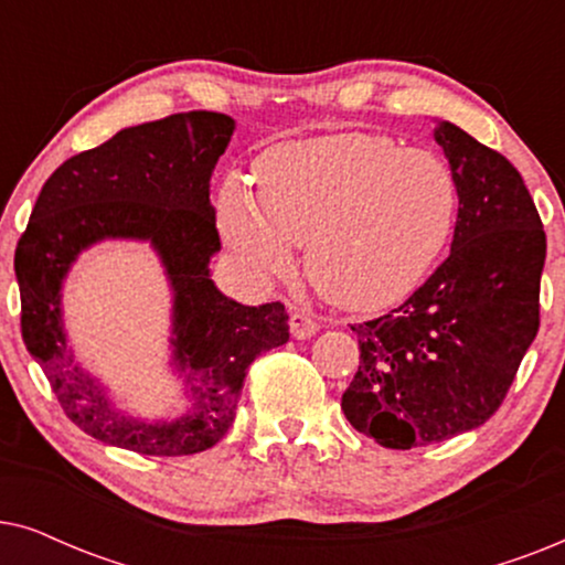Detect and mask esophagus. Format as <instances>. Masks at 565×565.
I'll return each mask as SVG.
<instances>
[{"label": "esophagus", "mask_w": 565, "mask_h": 565, "mask_svg": "<svg viewBox=\"0 0 565 565\" xmlns=\"http://www.w3.org/2000/svg\"><path fill=\"white\" fill-rule=\"evenodd\" d=\"M316 331H319V321H316L313 316H308L303 311L290 313V334L292 337L308 339V337H313Z\"/></svg>", "instance_id": "obj_1"}]
</instances>
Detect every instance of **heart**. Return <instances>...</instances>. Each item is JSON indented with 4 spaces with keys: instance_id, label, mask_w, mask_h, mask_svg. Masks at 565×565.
Segmentation results:
<instances>
[{
    "instance_id": "heart-1",
    "label": "heart",
    "mask_w": 565,
    "mask_h": 565,
    "mask_svg": "<svg viewBox=\"0 0 565 565\" xmlns=\"http://www.w3.org/2000/svg\"><path fill=\"white\" fill-rule=\"evenodd\" d=\"M254 180L257 190L226 177L215 195V223L244 273L280 277L306 242L316 290L350 311H381L414 292L458 213V180L439 153L360 130L275 146Z\"/></svg>"
}]
</instances>
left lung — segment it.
Here are the masks:
<instances>
[{
    "label": "left lung",
    "instance_id": "8db88e82",
    "mask_svg": "<svg viewBox=\"0 0 565 565\" xmlns=\"http://www.w3.org/2000/svg\"><path fill=\"white\" fill-rule=\"evenodd\" d=\"M435 141L458 180L450 257L404 306L352 327L344 416L391 450L489 422L540 327L545 231L522 174L455 122L437 120Z\"/></svg>",
    "mask_w": 565,
    "mask_h": 565
}]
</instances>
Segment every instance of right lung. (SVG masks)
<instances>
[{
	"label": "right lung",
	"instance_id": "1",
	"mask_svg": "<svg viewBox=\"0 0 565 565\" xmlns=\"http://www.w3.org/2000/svg\"><path fill=\"white\" fill-rule=\"evenodd\" d=\"M223 113L192 110L122 128L66 159L43 184L14 252L22 342L43 367L61 408L99 443L138 455H195L226 435L246 370L288 342L280 300L242 306L211 280L221 249L211 174L234 136ZM105 237L149 241L173 288V366L189 408L143 423L73 360L60 319V285L75 257Z\"/></svg>",
	"mask_w": 565,
	"mask_h": 565
}]
</instances>
